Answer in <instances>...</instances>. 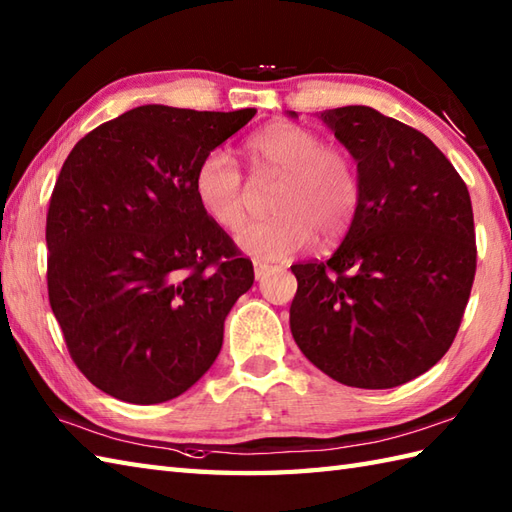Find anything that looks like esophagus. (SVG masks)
Segmentation results:
<instances>
[{
  "label": "esophagus",
  "mask_w": 512,
  "mask_h": 512,
  "mask_svg": "<svg viewBox=\"0 0 512 512\" xmlns=\"http://www.w3.org/2000/svg\"><path fill=\"white\" fill-rule=\"evenodd\" d=\"M253 268H255V279L259 281V279H264L268 273H273L275 270V266H270V264H266V262H253Z\"/></svg>",
  "instance_id": "esophagus-1"
}]
</instances>
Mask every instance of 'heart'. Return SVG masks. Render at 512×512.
I'll list each match as a JSON object with an SVG mask.
<instances>
[{
  "instance_id": "obj_1",
  "label": "heart",
  "mask_w": 512,
  "mask_h": 512,
  "mask_svg": "<svg viewBox=\"0 0 512 512\" xmlns=\"http://www.w3.org/2000/svg\"><path fill=\"white\" fill-rule=\"evenodd\" d=\"M246 158L255 180L281 178L270 220L253 222L237 233L235 244L259 262H281L308 248L343 239L361 209L363 187L354 158L325 145L312 129L277 121L246 140ZM193 195L220 228L235 231L246 217L248 184L224 151H209L193 171Z\"/></svg>"
}]
</instances>
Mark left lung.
Returning <instances> with one entry per match:
<instances>
[{
  "instance_id": "obj_1",
  "label": "left lung",
  "mask_w": 512,
  "mask_h": 512,
  "mask_svg": "<svg viewBox=\"0 0 512 512\" xmlns=\"http://www.w3.org/2000/svg\"><path fill=\"white\" fill-rule=\"evenodd\" d=\"M319 116L356 160L363 198L330 259L290 266V330L339 383L398 387L436 365L458 334L477 257L469 189L427 136L396 118L367 105Z\"/></svg>"
}]
</instances>
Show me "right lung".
Masks as SVG:
<instances>
[{
    "mask_svg": "<svg viewBox=\"0 0 512 512\" xmlns=\"http://www.w3.org/2000/svg\"><path fill=\"white\" fill-rule=\"evenodd\" d=\"M255 114L143 105L65 158L46 220L48 297L72 361L105 394L171 400L220 354L255 273L200 209L193 171Z\"/></svg>",
    "mask_w": 512,
    "mask_h": 512,
    "instance_id": "obj_1",
    "label": "right lung"
}]
</instances>
